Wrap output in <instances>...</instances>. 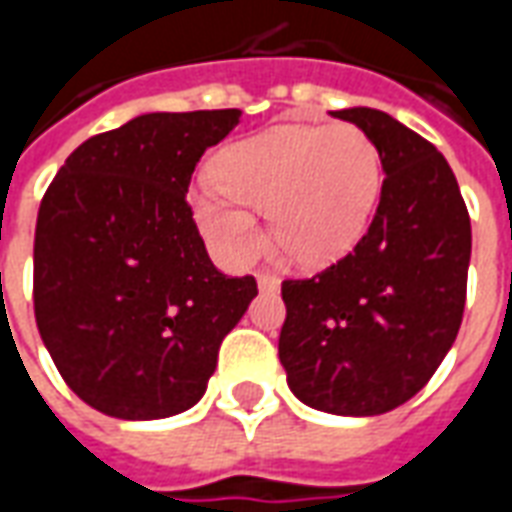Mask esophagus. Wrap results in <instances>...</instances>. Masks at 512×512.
<instances>
[{"label": "esophagus", "mask_w": 512, "mask_h": 512, "mask_svg": "<svg viewBox=\"0 0 512 512\" xmlns=\"http://www.w3.org/2000/svg\"><path fill=\"white\" fill-rule=\"evenodd\" d=\"M259 289H262V292H278V289H281V281H278L273 273H262L259 275Z\"/></svg>", "instance_id": "34e87169"}]
</instances>
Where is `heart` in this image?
I'll use <instances>...</instances> for the list:
<instances>
[{"label": "heart", "mask_w": 512, "mask_h": 512, "mask_svg": "<svg viewBox=\"0 0 512 512\" xmlns=\"http://www.w3.org/2000/svg\"><path fill=\"white\" fill-rule=\"evenodd\" d=\"M217 187L190 195L192 220L223 262L242 267L278 248L303 267L342 259L364 237L383 184L378 146L353 123H289L239 140L215 159Z\"/></svg>", "instance_id": "heart-1"}]
</instances>
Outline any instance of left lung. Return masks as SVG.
<instances>
[{"instance_id":"left-lung-1","label":"left lung","mask_w":512,"mask_h":512,"mask_svg":"<svg viewBox=\"0 0 512 512\" xmlns=\"http://www.w3.org/2000/svg\"><path fill=\"white\" fill-rule=\"evenodd\" d=\"M331 115L369 134L386 179L358 245L314 278L281 284L278 358L300 402L339 416H378L422 391L458 336L469 209L433 143L380 110Z\"/></svg>"}]
</instances>
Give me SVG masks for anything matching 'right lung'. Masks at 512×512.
<instances>
[{
    "label": "right lung",
    "mask_w": 512,
    "mask_h": 512,
    "mask_svg": "<svg viewBox=\"0 0 512 512\" xmlns=\"http://www.w3.org/2000/svg\"><path fill=\"white\" fill-rule=\"evenodd\" d=\"M239 110L148 112L76 148L35 226V322L90 408L165 419L204 397L256 278L217 270L187 204L206 148Z\"/></svg>",
    "instance_id": "add662e5"
}]
</instances>
